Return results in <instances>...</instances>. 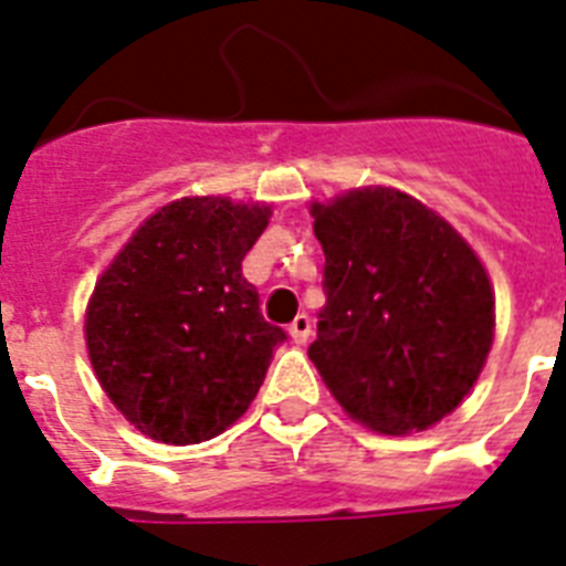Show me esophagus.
<instances>
[{
    "label": "esophagus",
    "instance_id": "34e87169",
    "mask_svg": "<svg viewBox=\"0 0 566 566\" xmlns=\"http://www.w3.org/2000/svg\"><path fill=\"white\" fill-rule=\"evenodd\" d=\"M310 333H312L310 315H297V318L289 324V336H292V342H295V345H306Z\"/></svg>",
    "mask_w": 566,
    "mask_h": 566
}]
</instances>
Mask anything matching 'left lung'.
Wrapping results in <instances>:
<instances>
[{
	"label": "left lung",
	"mask_w": 566,
	"mask_h": 566,
	"mask_svg": "<svg viewBox=\"0 0 566 566\" xmlns=\"http://www.w3.org/2000/svg\"><path fill=\"white\" fill-rule=\"evenodd\" d=\"M327 304L310 359L345 415L382 436L436 427L494 345V286L432 207L395 187L310 201Z\"/></svg>",
	"instance_id": "left-lung-1"
}]
</instances>
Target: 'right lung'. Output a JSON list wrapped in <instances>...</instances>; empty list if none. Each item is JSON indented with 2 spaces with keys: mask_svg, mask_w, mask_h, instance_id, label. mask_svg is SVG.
Segmentation results:
<instances>
[{
  "mask_svg": "<svg viewBox=\"0 0 566 566\" xmlns=\"http://www.w3.org/2000/svg\"><path fill=\"white\" fill-rule=\"evenodd\" d=\"M269 219L265 201L175 198L98 274L84 312L90 365L151 441H210L260 391L286 333L262 318L242 260Z\"/></svg>",
  "mask_w": 566,
  "mask_h": 566,
  "instance_id": "obj_1",
  "label": "right lung"
}]
</instances>
